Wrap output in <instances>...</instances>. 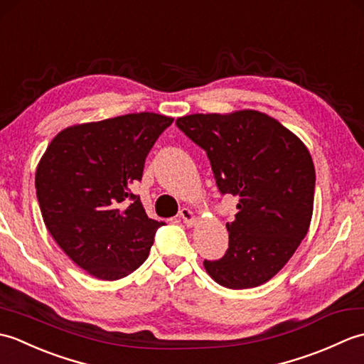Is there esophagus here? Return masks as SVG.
I'll list each match as a JSON object with an SVG mask.
<instances>
[{
	"instance_id": "1",
	"label": "esophagus",
	"mask_w": 364,
	"mask_h": 364,
	"mask_svg": "<svg viewBox=\"0 0 364 364\" xmlns=\"http://www.w3.org/2000/svg\"><path fill=\"white\" fill-rule=\"evenodd\" d=\"M180 219L186 223L188 227H192L194 225V223L197 222V218H196V214L192 213L189 208H183V210L180 211Z\"/></svg>"
}]
</instances>
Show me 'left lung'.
Masks as SVG:
<instances>
[{"instance_id": "8db88e82", "label": "left lung", "mask_w": 364, "mask_h": 364, "mask_svg": "<svg viewBox=\"0 0 364 364\" xmlns=\"http://www.w3.org/2000/svg\"><path fill=\"white\" fill-rule=\"evenodd\" d=\"M176 127L206 151L220 194L239 198L227 223L228 250L203 261L215 283L230 289L269 282L310 228L316 173L305 144L259 111L192 114Z\"/></svg>"}]
</instances>
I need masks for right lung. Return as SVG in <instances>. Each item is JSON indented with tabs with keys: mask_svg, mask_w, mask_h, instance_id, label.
<instances>
[{
	"mask_svg": "<svg viewBox=\"0 0 364 364\" xmlns=\"http://www.w3.org/2000/svg\"><path fill=\"white\" fill-rule=\"evenodd\" d=\"M173 119L127 114L68 127L38 162L36 192L54 241L100 280L129 275L149 257L156 230L129 186L141 181L146 154Z\"/></svg>",
	"mask_w": 364,
	"mask_h": 364,
	"instance_id": "add662e5",
	"label": "right lung"
}]
</instances>
